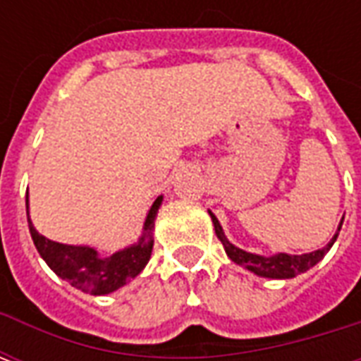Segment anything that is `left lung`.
<instances>
[{"label": "left lung", "instance_id": "1", "mask_svg": "<svg viewBox=\"0 0 361 361\" xmlns=\"http://www.w3.org/2000/svg\"><path fill=\"white\" fill-rule=\"evenodd\" d=\"M209 216H211L212 224H214V232L219 235V240L224 245V250H226V255L234 263L238 265H242L243 269H247L253 274H257V276H263V279H274V280H286V279H294L298 274H302V272L310 271L311 267H315L321 261V259L325 257L329 250L333 247V243L336 242V238H338V232H341L342 228V216L341 224L336 228V232H334L333 240L326 243L325 247H321L317 251H311V253H302V255H290V253H274V255H259V253H251V251L240 250L238 245L230 242L224 234V230L220 226L219 219L214 216V212L209 211Z\"/></svg>", "mask_w": 361, "mask_h": 361}]
</instances>
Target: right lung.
<instances>
[{"label":"right lung","instance_id":"right-lung-1","mask_svg":"<svg viewBox=\"0 0 361 361\" xmlns=\"http://www.w3.org/2000/svg\"><path fill=\"white\" fill-rule=\"evenodd\" d=\"M164 197H157V201L150 204L149 212L142 222V234L131 245L116 251L111 255L98 253L92 245H69L48 240L46 235L38 234V230L28 214V195H27V219L28 230L32 235L36 250L46 265L58 274L59 279L67 280L71 286L81 292L94 295H104L116 292L118 288L126 286L127 282L139 276V272L147 267L154 245V220L158 209Z\"/></svg>","mask_w":361,"mask_h":361}]
</instances>
